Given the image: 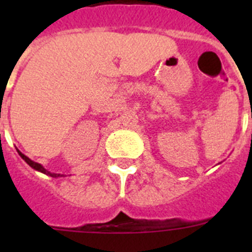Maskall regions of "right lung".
Masks as SVG:
<instances>
[{
    "label": "right lung",
    "instance_id": "obj_1",
    "mask_svg": "<svg viewBox=\"0 0 252 252\" xmlns=\"http://www.w3.org/2000/svg\"><path fill=\"white\" fill-rule=\"evenodd\" d=\"M17 153H19L20 157H21L22 159L25 160V161L28 162V164L31 166V168L36 169V170L41 171V173H44V174H46V175H50V177H60V174H54V173H50V171H48V170H46V169H44L43 166L40 165L39 162H35V161H32V160H30L28 157H26V155H24V154H22V153H20L19 150H17Z\"/></svg>",
    "mask_w": 252,
    "mask_h": 252
}]
</instances>
